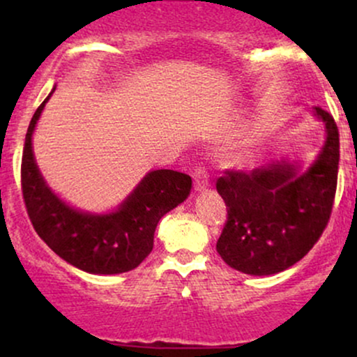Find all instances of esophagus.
Here are the masks:
<instances>
[{"label":"esophagus","mask_w":357,"mask_h":357,"mask_svg":"<svg viewBox=\"0 0 357 357\" xmlns=\"http://www.w3.org/2000/svg\"><path fill=\"white\" fill-rule=\"evenodd\" d=\"M192 179H195V190L203 191L210 186V176H208L204 167H196L195 173H192Z\"/></svg>","instance_id":"obj_1"}]
</instances>
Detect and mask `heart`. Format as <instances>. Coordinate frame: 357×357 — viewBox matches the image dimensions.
<instances>
[{
	"instance_id": "b5f03b06",
	"label": "heart",
	"mask_w": 357,
	"mask_h": 357,
	"mask_svg": "<svg viewBox=\"0 0 357 357\" xmlns=\"http://www.w3.org/2000/svg\"><path fill=\"white\" fill-rule=\"evenodd\" d=\"M257 154L253 151H245V153L240 154V162H252L255 161Z\"/></svg>"
}]
</instances>
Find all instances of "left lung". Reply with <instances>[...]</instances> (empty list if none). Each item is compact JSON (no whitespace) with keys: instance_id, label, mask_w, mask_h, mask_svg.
Returning a JSON list of instances; mask_svg holds the SVG:
<instances>
[{"instance_id":"obj_1","label":"left lung","mask_w":357,"mask_h":357,"mask_svg":"<svg viewBox=\"0 0 357 357\" xmlns=\"http://www.w3.org/2000/svg\"><path fill=\"white\" fill-rule=\"evenodd\" d=\"M326 141L301 171L298 161H278L250 173L227 171L216 181L228 220L216 252L225 264L248 275H273L304 258L331 218L337 186L339 130L333 116L314 107Z\"/></svg>"}]
</instances>
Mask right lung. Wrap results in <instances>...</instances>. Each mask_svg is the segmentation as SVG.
Segmentation results:
<instances>
[{"label":"right lung","instance_id":"obj_1","mask_svg":"<svg viewBox=\"0 0 357 357\" xmlns=\"http://www.w3.org/2000/svg\"><path fill=\"white\" fill-rule=\"evenodd\" d=\"M50 96L31 117L22 158V191L35 231L73 267L97 275L136 268L149 255L159 220L190 196L191 178L173 169L147 173L114 211L90 213L70 206L48 186L36 166L31 137Z\"/></svg>","mask_w":357,"mask_h":357}]
</instances>
